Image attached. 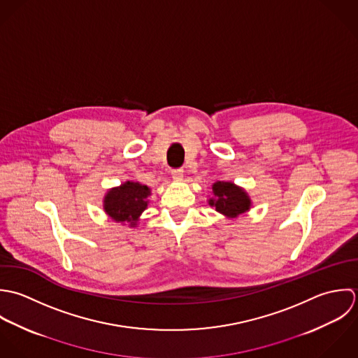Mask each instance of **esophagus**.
<instances>
[{
	"mask_svg": "<svg viewBox=\"0 0 358 358\" xmlns=\"http://www.w3.org/2000/svg\"><path fill=\"white\" fill-rule=\"evenodd\" d=\"M171 177H173L176 181L182 180V177H184V170H182V169H176V170H173V171H171Z\"/></svg>",
	"mask_w": 358,
	"mask_h": 358,
	"instance_id": "34e87169",
	"label": "esophagus"
}]
</instances>
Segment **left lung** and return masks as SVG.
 I'll use <instances>...</instances> for the list:
<instances>
[{"mask_svg": "<svg viewBox=\"0 0 358 358\" xmlns=\"http://www.w3.org/2000/svg\"><path fill=\"white\" fill-rule=\"evenodd\" d=\"M213 196L209 198L208 203L215 208V212L227 218H236L252 208L249 194L231 181H217L212 185Z\"/></svg>", "mask_w": 358, "mask_h": 358, "instance_id": "obj_1", "label": "left lung"}]
</instances>
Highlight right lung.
Here are the masks:
<instances>
[{"label": "right lung", "instance_id": "add662e5", "mask_svg": "<svg viewBox=\"0 0 358 358\" xmlns=\"http://www.w3.org/2000/svg\"><path fill=\"white\" fill-rule=\"evenodd\" d=\"M150 188L134 181H126L108 189L103 196V210L116 222L137 227L143 210L148 208Z\"/></svg>", "mask_w": 358, "mask_h": 358}]
</instances>
